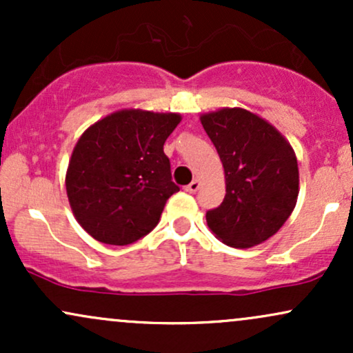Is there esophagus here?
Masks as SVG:
<instances>
[{
    "mask_svg": "<svg viewBox=\"0 0 353 353\" xmlns=\"http://www.w3.org/2000/svg\"><path fill=\"white\" fill-rule=\"evenodd\" d=\"M199 188H201V182L197 179H194L189 185H185V190H188V192H190V194H194V192H197V190H199Z\"/></svg>",
    "mask_w": 353,
    "mask_h": 353,
    "instance_id": "obj_1",
    "label": "esophagus"
}]
</instances>
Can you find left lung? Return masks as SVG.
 Returning <instances> with one entry per match:
<instances>
[{"label": "left lung", "instance_id": "obj_1", "mask_svg": "<svg viewBox=\"0 0 353 353\" xmlns=\"http://www.w3.org/2000/svg\"><path fill=\"white\" fill-rule=\"evenodd\" d=\"M224 165L225 197L208 210L214 236L236 249L272 237L297 204L299 165L289 141L261 116L222 108L201 116Z\"/></svg>", "mask_w": 353, "mask_h": 353}]
</instances>
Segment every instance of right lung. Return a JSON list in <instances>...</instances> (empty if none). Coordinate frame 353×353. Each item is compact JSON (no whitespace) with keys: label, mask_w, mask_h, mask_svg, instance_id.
I'll return each mask as SVG.
<instances>
[{"label":"right lung","mask_w":353,"mask_h":353,"mask_svg":"<svg viewBox=\"0 0 353 353\" xmlns=\"http://www.w3.org/2000/svg\"><path fill=\"white\" fill-rule=\"evenodd\" d=\"M181 114L121 109L89 125L72 149L66 192L76 221L103 244L128 245L156 228L172 182L164 143Z\"/></svg>","instance_id":"1"}]
</instances>
